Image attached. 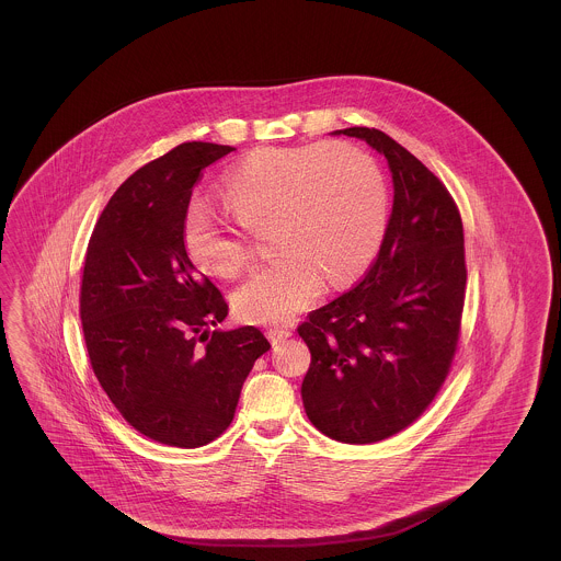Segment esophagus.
I'll return each instance as SVG.
<instances>
[{
  "instance_id": "obj_1",
  "label": "esophagus",
  "mask_w": 561,
  "mask_h": 561,
  "mask_svg": "<svg viewBox=\"0 0 561 561\" xmlns=\"http://www.w3.org/2000/svg\"><path fill=\"white\" fill-rule=\"evenodd\" d=\"M267 334L273 345H279V343H284L286 339L293 336V332L288 328H273V330H268Z\"/></svg>"
}]
</instances>
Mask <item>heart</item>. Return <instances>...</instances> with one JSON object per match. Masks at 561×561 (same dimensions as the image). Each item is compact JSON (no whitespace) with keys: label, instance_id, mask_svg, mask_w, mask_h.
<instances>
[{"label":"heart","instance_id":"obj_1","mask_svg":"<svg viewBox=\"0 0 561 561\" xmlns=\"http://www.w3.org/2000/svg\"><path fill=\"white\" fill-rule=\"evenodd\" d=\"M225 193L238 227L213 204L191 202L183 241L197 267L233 277L252 259L248 231L271 225L277 254L233 293L241 320L282 325L320 294L321 275L343 284L373 263L387 229L380 165L351 142L263 147L236 163Z\"/></svg>","mask_w":561,"mask_h":561}]
</instances>
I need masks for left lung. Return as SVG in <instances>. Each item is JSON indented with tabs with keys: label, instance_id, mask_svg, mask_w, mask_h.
Instances as JSON below:
<instances>
[{
	"label": "left lung",
	"instance_id": "left-lung-1",
	"mask_svg": "<svg viewBox=\"0 0 561 561\" xmlns=\"http://www.w3.org/2000/svg\"><path fill=\"white\" fill-rule=\"evenodd\" d=\"M332 134L385 156L393 210L366 277L298 325L311 351L300 396L323 435L374 444L412 425L448 376L465 305V236L448 188L400 142L359 126Z\"/></svg>",
	"mask_w": 561,
	"mask_h": 561
}]
</instances>
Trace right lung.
<instances>
[{
	"label": "right lung",
	"instance_id": "obj_1",
	"mask_svg": "<svg viewBox=\"0 0 561 561\" xmlns=\"http://www.w3.org/2000/svg\"><path fill=\"white\" fill-rule=\"evenodd\" d=\"M233 147L183 142L113 193L88 243L80 316L92 370L138 433L174 448L231 425L271 345L254 325L213 330L229 307L183 241L193 185Z\"/></svg>",
	"mask_w": 561,
	"mask_h": 561
}]
</instances>
